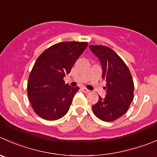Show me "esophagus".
Returning <instances> with one entry per match:
<instances>
[{
  "mask_svg": "<svg viewBox=\"0 0 157 157\" xmlns=\"http://www.w3.org/2000/svg\"><path fill=\"white\" fill-rule=\"evenodd\" d=\"M81 90H82V91H83V93H86H86H89V92H90L89 90L86 89V87H82Z\"/></svg>",
  "mask_w": 157,
  "mask_h": 157,
  "instance_id": "obj_1",
  "label": "esophagus"
}]
</instances>
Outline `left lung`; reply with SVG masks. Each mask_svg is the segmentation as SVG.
Instances as JSON below:
<instances>
[{
    "instance_id": "left-lung-1",
    "label": "left lung",
    "mask_w": 157,
    "mask_h": 157,
    "mask_svg": "<svg viewBox=\"0 0 157 157\" xmlns=\"http://www.w3.org/2000/svg\"><path fill=\"white\" fill-rule=\"evenodd\" d=\"M91 52L101 63L102 77L106 80V97L92 106L96 117L111 122L122 117L133 100V80L124 60L112 49L102 45H90Z\"/></svg>"
}]
</instances>
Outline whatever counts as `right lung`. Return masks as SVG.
Wrapping results in <instances>:
<instances>
[{"label": "right lung", "instance_id": "obj_1", "mask_svg": "<svg viewBox=\"0 0 157 157\" xmlns=\"http://www.w3.org/2000/svg\"><path fill=\"white\" fill-rule=\"evenodd\" d=\"M86 42H62L36 59L27 83V95L34 112L47 121H56L68 112L78 86L65 84L63 77L87 47Z\"/></svg>", "mask_w": 157, "mask_h": 157}]
</instances>
